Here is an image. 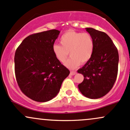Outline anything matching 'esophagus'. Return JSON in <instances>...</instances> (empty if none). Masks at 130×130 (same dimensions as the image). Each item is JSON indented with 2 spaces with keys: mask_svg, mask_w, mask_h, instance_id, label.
<instances>
[{
  "mask_svg": "<svg viewBox=\"0 0 130 130\" xmlns=\"http://www.w3.org/2000/svg\"><path fill=\"white\" fill-rule=\"evenodd\" d=\"M76 73V72H74V71H72V72H70L71 75H75Z\"/></svg>",
  "mask_w": 130,
  "mask_h": 130,
  "instance_id": "1",
  "label": "esophagus"
}]
</instances>
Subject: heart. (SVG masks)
<instances>
[{
  "label": "heart",
  "instance_id": "1",
  "mask_svg": "<svg viewBox=\"0 0 130 130\" xmlns=\"http://www.w3.org/2000/svg\"><path fill=\"white\" fill-rule=\"evenodd\" d=\"M60 43L61 45H53V54L60 62L64 63L70 53V58L65 63L70 69H75L81 63H87L93 52V39L88 33L68 31L61 35Z\"/></svg>",
  "mask_w": 130,
  "mask_h": 130
}]
</instances>
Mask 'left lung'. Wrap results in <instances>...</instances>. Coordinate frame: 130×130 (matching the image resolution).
<instances>
[{"label": "left lung", "instance_id": "left-lung-1", "mask_svg": "<svg viewBox=\"0 0 130 130\" xmlns=\"http://www.w3.org/2000/svg\"><path fill=\"white\" fill-rule=\"evenodd\" d=\"M93 37L94 49L90 59L78 73L84 76L78 85L80 92L86 97L97 99L111 90L118 75V50L110 37L105 32L86 28Z\"/></svg>", "mask_w": 130, "mask_h": 130}]
</instances>
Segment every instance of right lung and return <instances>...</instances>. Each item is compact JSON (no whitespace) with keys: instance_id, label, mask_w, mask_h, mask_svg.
<instances>
[{"instance_id":"add662e5","label":"right lung","mask_w":130,"mask_h":130,"mask_svg":"<svg viewBox=\"0 0 130 130\" xmlns=\"http://www.w3.org/2000/svg\"><path fill=\"white\" fill-rule=\"evenodd\" d=\"M60 32L53 29L32 34L22 41L15 51L17 84L24 95L35 102H48L56 96L70 73L52 52Z\"/></svg>"}]
</instances>
